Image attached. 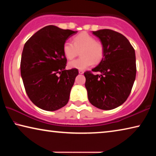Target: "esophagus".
I'll list each match as a JSON object with an SVG mask.
<instances>
[{
    "instance_id": "1",
    "label": "esophagus",
    "mask_w": 156,
    "mask_h": 156,
    "mask_svg": "<svg viewBox=\"0 0 156 156\" xmlns=\"http://www.w3.org/2000/svg\"><path fill=\"white\" fill-rule=\"evenodd\" d=\"M78 72H79V73H80V74H83V73H84V72H83V70H79Z\"/></svg>"
}]
</instances>
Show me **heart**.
<instances>
[{"instance_id": "obj_1", "label": "heart", "mask_w": 156, "mask_h": 156, "mask_svg": "<svg viewBox=\"0 0 156 156\" xmlns=\"http://www.w3.org/2000/svg\"><path fill=\"white\" fill-rule=\"evenodd\" d=\"M80 51L81 57L69 62V67L84 69L94 63H99L105 54L103 44L86 32L76 36L73 38V44L67 41L63 45V54L66 58L69 60L77 56Z\"/></svg>"}]
</instances>
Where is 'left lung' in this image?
<instances>
[{"label":"left lung","mask_w":156,"mask_h":156,"mask_svg":"<svg viewBox=\"0 0 156 156\" xmlns=\"http://www.w3.org/2000/svg\"><path fill=\"white\" fill-rule=\"evenodd\" d=\"M105 49L104 57L91 71L84 73L88 99L103 110L120 106L130 94L136 75L135 50L122 34L109 29L93 31Z\"/></svg>","instance_id":"8db88e82"}]
</instances>
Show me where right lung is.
<instances>
[{"mask_svg": "<svg viewBox=\"0 0 156 156\" xmlns=\"http://www.w3.org/2000/svg\"><path fill=\"white\" fill-rule=\"evenodd\" d=\"M76 32L48 25L34 34L23 47L20 61L23 84L29 98L42 109L56 111L67 104L78 71L65 69L63 45Z\"/></svg>", "mask_w": 156, "mask_h": 156, "instance_id": "right-lung-1", "label": "right lung"}]
</instances>
